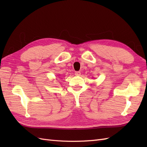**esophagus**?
<instances>
[{"label":"esophagus","mask_w":147,"mask_h":147,"mask_svg":"<svg viewBox=\"0 0 147 147\" xmlns=\"http://www.w3.org/2000/svg\"><path fill=\"white\" fill-rule=\"evenodd\" d=\"M81 72L80 71H76L75 72V75L76 76H80Z\"/></svg>","instance_id":"obj_1"}]
</instances>
